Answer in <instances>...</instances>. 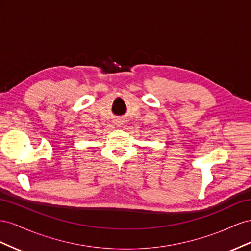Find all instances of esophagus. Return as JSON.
Returning a JSON list of instances; mask_svg holds the SVG:
<instances>
[{"mask_svg":"<svg viewBox=\"0 0 251 251\" xmlns=\"http://www.w3.org/2000/svg\"><path fill=\"white\" fill-rule=\"evenodd\" d=\"M122 124H123V122H122L121 120H117V121H116V125H117V126L121 127V126H122Z\"/></svg>","mask_w":251,"mask_h":251,"instance_id":"esophagus-1","label":"esophagus"}]
</instances>
